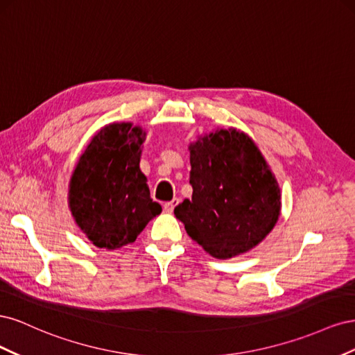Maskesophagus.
<instances>
[{"instance_id": "obj_1", "label": "esophagus", "mask_w": 355, "mask_h": 355, "mask_svg": "<svg viewBox=\"0 0 355 355\" xmlns=\"http://www.w3.org/2000/svg\"><path fill=\"white\" fill-rule=\"evenodd\" d=\"M179 204V198H173L171 201H167V202H164V210L167 211V213H171L175 210V207L178 206Z\"/></svg>"}]
</instances>
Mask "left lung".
<instances>
[{
    "label": "left lung",
    "mask_w": 355,
    "mask_h": 355,
    "mask_svg": "<svg viewBox=\"0 0 355 355\" xmlns=\"http://www.w3.org/2000/svg\"><path fill=\"white\" fill-rule=\"evenodd\" d=\"M192 198L175 207L189 237L216 259L252 250L280 216L277 179L256 144L218 128L189 145Z\"/></svg>",
    "instance_id": "1"
}]
</instances>
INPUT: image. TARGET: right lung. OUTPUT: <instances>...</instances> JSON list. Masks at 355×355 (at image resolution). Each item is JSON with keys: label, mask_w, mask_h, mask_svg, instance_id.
<instances>
[{"label": "right lung", "mask_w": 355, "mask_h": 355, "mask_svg": "<svg viewBox=\"0 0 355 355\" xmlns=\"http://www.w3.org/2000/svg\"><path fill=\"white\" fill-rule=\"evenodd\" d=\"M145 132L132 123L105 125L80 157L69 182V209L80 230L99 249L133 243L161 213L141 171Z\"/></svg>", "instance_id": "right-lung-1"}]
</instances>
